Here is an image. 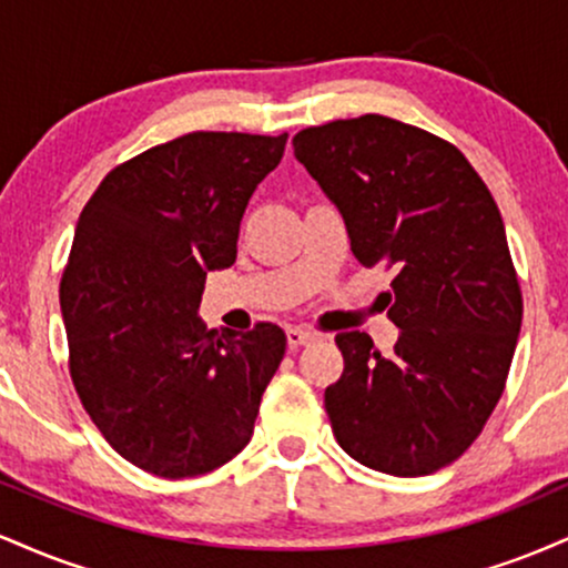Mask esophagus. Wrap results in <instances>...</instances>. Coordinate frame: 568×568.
Wrapping results in <instances>:
<instances>
[{
  "label": "esophagus",
  "instance_id": "obj_1",
  "mask_svg": "<svg viewBox=\"0 0 568 568\" xmlns=\"http://www.w3.org/2000/svg\"><path fill=\"white\" fill-rule=\"evenodd\" d=\"M285 336H288V347H293V349H296V347H306V344L317 342L315 331L298 328V325H293V328L285 331Z\"/></svg>",
  "mask_w": 568,
  "mask_h": 568
}]
</instances>
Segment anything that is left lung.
Returning <instances> with one entry per match:
<instances>
[{"label":"left lung","instance_id":"left-lung-1","mask_svg":"<svg viewBox=\"0 0 568 568\" xmlns=\"http://www.w3.org/2000/svg\"><path fill=\"white\" fill-rule=\"evenodd\" d=\"M293 154L347 224L363 266L393 272L382 293L400 328L393 355L344 331V374L325 389L338 446L361 465L416 478L478 438L505 389L524 317L491 192L459 149L382 114L293 135Z\"/></svg>","mask_w":568,"mask_h":568}]
</instances>
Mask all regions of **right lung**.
I'll use <instances>...</instances> for the list:
<instances>
[{"instance_id":"1","label":"right lung","mask_w":568,"mask_h":568,"mask_svg":"<svg viewBox=\"0 0 568 568\" xmlns=\"http://www.w3.org/2000/svg\"><path fill=\"white\" fill-rule=\"evenodd\" d=\"M285 141L200 130L160 143L116 165L77 221L61 277L71 382L109 446L160 478L243 452L285 355L277 325L219 334L197 317Z\"/></svg>"}]
</instances>
